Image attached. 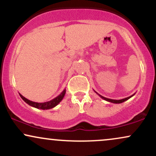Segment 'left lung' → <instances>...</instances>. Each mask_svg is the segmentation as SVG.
Wrapping results in <instances>:
<instances>
[{
  "mask_svg": "<svg viewBox=\"0 0 156 156\" xmlns=\"http://www.w3.org/2000/svg\"><path fill=\"white\" fill-rule=\"evenodd\" d=\"M95 92H96V91H95ZM98 95V96H99L101 98H102V99H104V100H105V101H109V102H111V103H114V104H120V103H122V102H124V101H127L128 99H129L130 98H131V97H132L133 96H134V94H133L132 96H129V97H127V98H122V99H120V100H115V99H110V98H105V97H104V96H101V95H99L98 94V93H96Z\"/></svg>",
  "mask_w": 156,
  "mask_h": 156,
  "instance_id": "left-lung-1",
  "label": "left lung"
}]
</instances>
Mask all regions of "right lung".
Masks as SVG:
<instances>
[{
  "instance_id": "add662e5",
  "label": "right lung",
  "mask_w": 156,
  "mask_h": 156,
  "mask_svg": "<svg viewBox=\"0 0 156 156\" xmlns=\"http://www.w3.org/2000/svg\"><path fill=\"white\" fill-rule=\"evenodd\" d=\"M66 94V89H64L59 96H58L55 97V98H53L52 100L49 101L47 102H44V103H38V102H34L32 101H30L28 99H27L26 98H25L23 96H22L21 94L20 93V96L22 98L24 101L25 103H27L28 105L31 106V107L37 108V109H52V108H54L55 107H56L58 104L63 100L64 96Z\"/></svg>"
}]
</instances>
